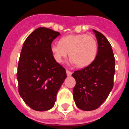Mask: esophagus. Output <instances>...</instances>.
<instances>
[{"label":"esophagus","instance_id":"esophagus-1","mask_svg":"<svg viewBox=\"0 0 129 129\" xmlns=\"http://www.w3.org/2000/svg\"><path fill=\"white\" fill-rule=\"evenodd\" d=\"M66 72H67V76H69V77L71 76V75H72V72H71V71H68V70H67V71H66Z\"/></svg>","mask_w":129,"mask_h":129}]
</instances>
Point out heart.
<instances>
[{
	"label": "heart",
	"mask_w": 129,
	"mask_h": 129,
	"mask_svg": "<svg viewBox=\"0 0 129 129\" xmlns=\"http://www.w3.org/2000/svg\"><path fill=\"white\" fill-rule=\"evenodd\" d=\"M50 50L54 59L62 62L67 56L78 67H85L95 59L98 52L96 39L86 34L69 35L62 38L59 43L50 46Z\"/></svg>",
	"instance_id": "heart-1"
}]
</instances>
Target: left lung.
<instances>
[{
  "instance_id": "obj_1",
  "label": "left lung",
  "mask_w": 129,
  "mask_h": 129,
  "mask_svg": "<svg viewBox=\"0 0 129 129\" xmlns=\"http://www.w3.org/2000/svg\"><path fill=\"white\" fill-rule=\"evenodd\" d=\"M93 31L99 45L95 59L72 75L76 81L73 97L77 107L82 111L99 108L107 99L114 85L115 62L111 45L103 34L95 30Z\"/></svg>"
}]
</instances>
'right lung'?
<instances>
[{
  "mask_svg": "<svg viewBox=\"0 0 129 129\" xmlns=\"http://www.w3.org/2000/svg\"><path fill=\"white\" fill-rule=\"evenodd\" d=\"M58 32L40 27L24 41L17 70L18 92L28 107L37 111L53 107L56 94L67 78L65 69L54 59L50 50Z\"/></svg>",
  "mask_w": 129,
  "mask_h": 129,
  "instance_id": "obj_1",
  "label": "right lung"
}]
</instances>
